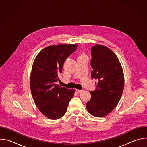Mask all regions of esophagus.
<instances>
[{
	"label": "esophagus",
	"instance_id": "obj_1",
	"mask_svg": "<svg viewBox=\"0 0 147 147\" xmlns=\"http://www.w3.org/2000/svg\"><path fill=\"white\" fill-rule=\"evenodd\" d=\"M83 91V90H77V89H76V92H77V93H81Z\"/></svg>",
	"mask_w": 147,
	"mask_h": 147
}]
</instances>
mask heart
Returning a JSON list of instances; mask_svg holds the SVG:
<instances>
[{"label":"heart","mask_w":147,"mask_h":147,"mask_svg":"<svg viewBox=\"0 0 147 147\" xmlns=\"http://www.w3.org/2000/svg\"><path fill=\"white\" fill-rule=\"evenodd\" d=\"M86 57V55L82 53V52H80V54H79V56H78V58H80V57Z\"/></svg>","instance_id":"1"}]
</instances>
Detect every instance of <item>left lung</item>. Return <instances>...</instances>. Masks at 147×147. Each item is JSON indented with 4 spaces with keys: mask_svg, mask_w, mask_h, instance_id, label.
Returning a JSON list of instances; mask_svg holds the SVG:
<instances>
[{
    "mask_svg": "<svg viewBox=\"0 0 147 147\" xmlns=\"http://www.w3.org/2000/svg\"><path fill=\"white\" fill-rule=\"evenodd\" d=\"M91 77L98 81L95 90L90 91L86 108L91 115L102 117L116 108L121 97L124 74L117 56L109 48L96 44L91 48Z\"/></svg>",
    "mask_w": 147,
    "mask_h": 147,
    "instance_id": "8db88e82",
    "label": "left lung"
}]
</instances>
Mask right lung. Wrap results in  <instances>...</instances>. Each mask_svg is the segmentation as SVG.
I'll use <instances>...</instances> for the list:
<instances>
[{"mask_svg": "<svg viewBox=\"0 0 147 147\" xmlns=\"http://www.w3.org/2000/svg\"><path fill=\"white\" fill-rule=\"evenodd\" d=\"M77 44H59L43 49L36 56L30 75L31 94L36 107L44 116L56 120L63 116L74 90L56 84L64 63Z\"/></svg>", "mask_w": 147, "mask_h": 147, "instance_id": "add662e5", "label": "right lung"}]
</instances>
